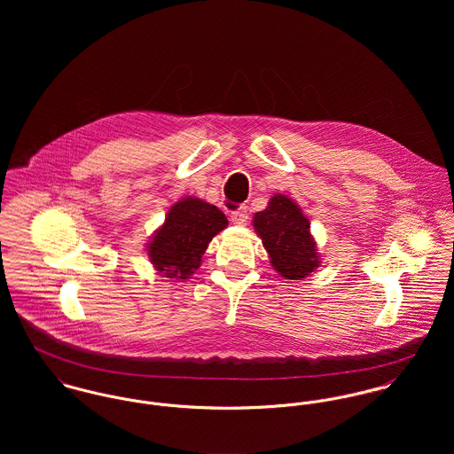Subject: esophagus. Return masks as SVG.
I'll use <instances>...</instances> for the list:
<instances>
[{
	"label": "esophagus",
	"mask_w": 454,
	"mask_h": 454,
	"mask_svg": "<svg viewBox=\"0 0 454 454\" xmlns=\"http://www.w3.org/2000/svg\"><path fill=\"white\" fill-rule=\"evenodd\" d=\"M231 222L236 223V225H247V222H248V211H247V207H239V209L232 211V213H231Z\"/></svg>",
	"instance_id": "34e87169"
}]
</instances>
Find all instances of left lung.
I'll return each instance as SVG.
<instances>
[{"label": "left lung", "mask_w": 454, "mask_h": 454, "mask_svg": "<svg viewBox=\"0 0 454 454\" xmlns=\"http://www.w3.org/2000/svg\"><path fill=\"white\" fill-rule=\"evenodd\" d=\"M309 220L286 195L276 194L269 206L255 213L254 227L272 267L286 279H302L320 265Z\"/></svg>", "instance_id": "left-lung-1"}]
</instances>
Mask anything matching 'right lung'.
<instances>
[{
    "label": "right lung",
    "mask_w": 454,
    "mask_h": 454,
    "mask_svg": "<svg viewBox=\"0 0 454 454\" xmlns=\"http://www.w3.org/2000/svg\"><path fill=\"white\" fill-rule=\"evenodd\" d=\"M225 215L197 197L171 206L164 225L148 243V257L164 278L185 279L194 274L209 241L227 227Z\"/></svg>",
    "instance_id": "add662e5"
}]
</instances>
